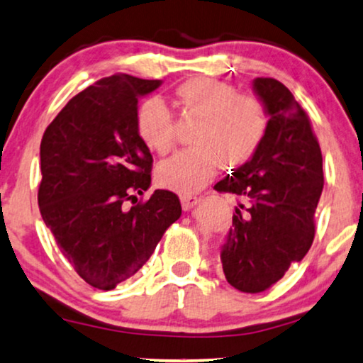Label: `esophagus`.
<instances>
[{
	"mask_svg": "<svg viewBox=\"0 0 363 363\" xmlns=\"http://www.w3.org/2000/svg\"><path fill=\"white\" fill-rule=\"evenodd\" d=\"M180 202H182V208L185 210H190V208H194L196 203H199V196H195V195H182L180 196Z\"/></svg>",
	"mask_w": 363,
	"mask_h": 363,
	"instance_id": "esophagus-1",
	"label": "esophagus"
}]
</instances>
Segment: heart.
I'll use <instances>...</instances> for the list:
<instances>
[{"mask_svg": "<svg viewBox=\"0 0 363 363\" xmlns=\"http://www.w3.org/2000/svg\"><path fill=\"white\" fill-rule=\"evenodd\" d=\"M183 109L195 116L190 143L156 167L163 189L190 195L203 189L225 168H240L257 153L267 129L266 111L256 97L242 96L230 84L212 77H194L177 89ZM138 133L158 155L173 147V123L168 107L151 97L138 111Z\"/></svg>", "mask_w": 363, "mask_h": 363, "instance_id": "b5f03b06", "label": "heart"}]
</instances>
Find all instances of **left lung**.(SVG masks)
I'll return each instance as SVG.
<instances>
[{
    "instance_id": "left-lung-1",
    "label": "left lung",
    "mask_w": 363,
    "mask_h": 363,
    "mask_svg": "<svg viewBox=\"0 0 363 363\" xmlns=\"http://www.w3.org/2000/svg\"><path fill=\"white\" fill-rule=\"evenodd\" d=\"M252 91L267 129L252 160L227 174L217 191L240 196L220 247L227 283L261 293L306 256L323 191V158L310 119L279 80L257 77Z\"/></svg>"
}]
</instances>
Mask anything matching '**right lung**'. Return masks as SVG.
I'll return each instance as SVG.
<instances>
[{
    "label": "right lung",
    "instance_id": "right-lung-1",
    "mask_svg": "<svg viewBox=\"0 0 363 363\" xmlns=\"http://www.w3.org/2000/svg\"><path fill=\"white\" fill-rule=\"evenodd\" d=\"M163 80L116 74L72 97L40 145L38 207L75 272L109 291L136 274L182 216L178 196L151 186L150 150L138 133V102Z\"/></svg>",
    "mask_w": 363,
    "mask_h": 363
}]
</instances>
